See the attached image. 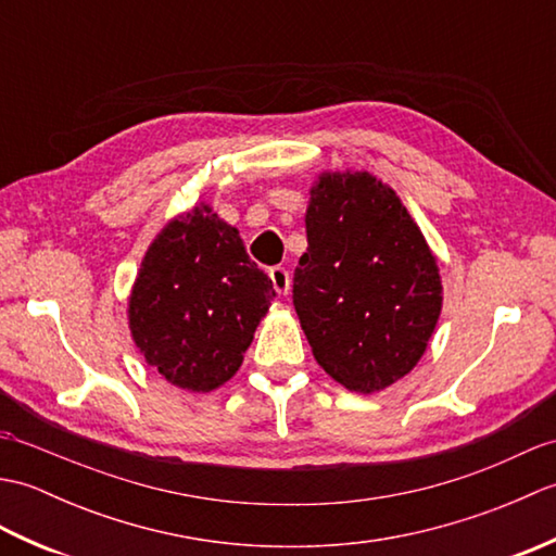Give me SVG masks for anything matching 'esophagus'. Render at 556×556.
Returning <instances> with one entry per match:
<instances>
[{
	"label": "esophagus",
	"mask_w": 556,
	"mask_h": 556,
	"mask_svg": "<svg viewBox=\"0 0 556 556\" xmlns=\"http://www.w3.org/2000/svg\"><path fill=\"white\" fill-rule=\"evenodd\" d=\"M269 279H271V287L279 293V296H287L289 289H291V275L287 267H269Z\"/></svg>",
	"instance_id": "esophagus-1"
}]
</instances>
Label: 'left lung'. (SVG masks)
Returning a JSON list of instances; mask_svg holds the SVG:
<instances>
[{"label":"left lung","instance_id":"1","mask_svg":"<svg viewBox=\"0 0 556 556\" xmlns=\"http://www.w3.org/2000/svg\"><path fill=\"white\" fill-rule=\"evenodd\" d=\"M293 308L315 361L351 392L408 375L442 311L440 267L401 198L368 172H325L305 212Z\"/></svg>","mask_w":556,"mask_h":556}]
</instances>
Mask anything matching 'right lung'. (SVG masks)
<instances>
[{"label": "right lung", "mask_w": 556, "mask_h": 556, "mask_svg": "<svg viewBox=\"0 0 556 556\" xmlns=\"http://www.w3.org/2000/svg\"><path fill=\"white\" fill-rule=\"evenodd\" d=\"M275 296L239 231L200 203L150 243L128 299V327L164 380L212 392L241 368Z\"/></svg>", "instance_id": "add662e5"}]
</instances>
